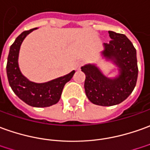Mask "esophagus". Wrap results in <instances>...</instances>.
Listing matches in <instances>:
<instances>
[{
	"instance_id": "1",
	"label": "esophagus",
	"mask_w": 150,
	"mask_h": 150,
	"mask_svg": "<svg viewBox=\"0 0 150 150\" xmlns=\"http://www.w3.org/2000/svg\"><path fill=\"white\" fill-rule=\"evenodd\" d=\"M82 64H83V62L77 61V63L75 64V65H74V69H76V70H79L80 68L82 66Z\"/></svg>"
}]
</instances>
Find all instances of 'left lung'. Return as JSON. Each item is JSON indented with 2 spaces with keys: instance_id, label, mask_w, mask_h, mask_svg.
Segmentation results:
<instances>
[{
  "instance_id": "1",
  "label": "left lung",
  "mask_w": 150,
  "mask_h": 150,
  "mask_svg": "<svg viewBox=\"0 0 150 150\" xmlns=\"http://www.w3.org/2000/svg\"><path fill=\"white\" fill-rule=\"evenodd\" d=\"M111 40L105 43L102 54L118 67L115 78L105 77L94 64L82 66L86 95L91 103L101 106L116 105L124 101L135 88L138 77L136 50L124 34L108 31Z\"/></svg>"
}]
</instances>
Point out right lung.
Returning a JSON list of instances; mask_svg holds the SVG:
<instances>
[{
	"instance_id": "right-lung-1",
	"label": "right lung",
	"mask_w": 150,
	"mask_h": 150,
	"mask_svg": "<svg viewBox=\"0 0 150 150\" xmlns=\"http://www.w3.org/2000/svg\"><path fill=\"white\" fill-rule=\"evenodd\" d=\"M35 29L37 28L23 32L11 45L7 59L6 73L10 87L20 100L33 107H49L59 102L64 86L71 80L75 71L45 83L31 81L22 74L18 63L20 45L27 35Z\"/></svg>"
}]
</instances>
